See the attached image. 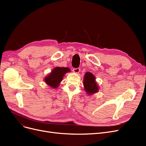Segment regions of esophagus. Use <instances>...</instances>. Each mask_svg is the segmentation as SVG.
I'll list each match as a JSON object with an SVG mask.
<instances>
[{"instance_id":"34e87169","label":"esophagus","mask_w":146,"mask_h":146,"mask_svg":"<svg viewBox=\"0 0 146 146\" xmlns=\"http://www.w3.org/2000/svg\"><path fill=\"white\" fill-rule=\"evenodd\" d=\"M73 71H74V72H75V73L78 74L79 72H80V68H74V69H73Z\"/></svg>"}]
</instances>
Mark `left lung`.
I'll use <instances>...</instances> for the list:
<instances>
[{"instance_id": "1", "label": "left lung", "mask_w": 146, "mask_h": 146, "mask_svg": "<svg viewBox=\"0 0 146 146\" xmlns=\"http://www.w3.org/2000/svg\"><path fill=\"white\" fill-rule=\"evenodd\" d=\"M95 80L96 78L92 73L88 72L85 74L83 80V85L87 94H92L98 91L99 88Z\"/></svg>"}]
</instances>
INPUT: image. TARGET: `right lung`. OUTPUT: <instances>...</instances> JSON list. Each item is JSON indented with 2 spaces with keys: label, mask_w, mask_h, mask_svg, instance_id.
<instances>
[{
  "label": "right lung",
  "mask_w": 146,
  "mask_h": 146,
  "mask_svg": "<svg viewBox=\"0 0 146 146\" xmlns=\"http://www.w3.org/2000/svg\"><path fill=\"white\" fill-rule=\"evenodd\" d=\"M68 72H70V69L68 68H55L52 72L45 78V82L52 88H56L63 80L65 73Z\"/></svg>",
  "instance_id": "obj_1"
}]
</instances>
